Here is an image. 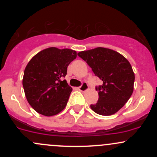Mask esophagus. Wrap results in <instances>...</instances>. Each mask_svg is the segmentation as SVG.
Here are the masks:
<instances>
[{
    "label": "esophagus",
    "mask_w": 157,
    "mask_h": 157,
    "mask_svg": "<svg viewBox=\"0 0 157 157\" xmlns=\"http://www.w3.org/2000/svg\"><path fill=\"white\" fill-rule=\"evenodd\" d=\"M88 89H89L88 85L86 84V83H82L81 86H80V87H78V90H80V91H81V92H86V91H87Z\"/></svg>",
    "instance_id": "34e87169"
}]
</instances>
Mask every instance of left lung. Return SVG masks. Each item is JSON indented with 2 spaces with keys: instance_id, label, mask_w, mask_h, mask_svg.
<instances>
[{
  "instance_id": "1",
  "label": "left lung",
  "mask_w": 157,
  "mask_h": 157,
  "mask_svg": "<svg viewBox=\"0 0 157 157\" xmlns=\"http://www.w3.org/2000/svg\"><path fill=\"white\" fill-rule=\"evenodd\" d=\"M102 84L96 87L99 99L92 110L101 115H112L122 108L134 91V73L129 61L118 52L98 47L79 52Z\"/></svg>"
}]
</instances>
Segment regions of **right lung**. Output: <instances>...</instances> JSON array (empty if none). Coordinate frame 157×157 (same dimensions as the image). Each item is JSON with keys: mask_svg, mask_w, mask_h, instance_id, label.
<instances>
[{"mask_svg": "<svg viewBox=\"0 0 157 157\" xmlns=\"http://www.w3.org/2000/svg\"><path fill=\"white\" fill-rule=\"evenodd\" d=\"M76 58V51L51 47L39 52L29 61L23 86L28 102L38 113L53 116L65 108L72 88L65 80H61Z\"/></svg>", "mask_w": 157, "mask_h": 157, "instance_id": "1", "label": "right lung"}]
</instances>
